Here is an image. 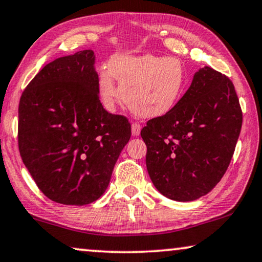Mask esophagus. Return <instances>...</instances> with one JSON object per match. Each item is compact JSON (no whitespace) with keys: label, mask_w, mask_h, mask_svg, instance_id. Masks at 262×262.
Instances as JSON below:
<instances>
[{"label":"esophagus","mask_w":262,"mask_h":262,"mask_svg":"<svg viewBox=\"0 0 262 262\" xmlns=\"http://www.w3.org/2000/svg\"><path fill=\"white\" fill-rule=\"evenodd\" d=\"M141 132V124L139 123V122H133L132 123V134L134 135V137H138L139 134H140Z\"/></svg>","instance_id":"1"}]
</instances>
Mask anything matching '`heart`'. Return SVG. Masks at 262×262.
Here are the masks:
<instances>
[{
	"label": "heart",
	"instance_id": "obj_1",
	"mask_svg": "<svg viewBox=\"0 0 262 262\" xmlns=\"http://www.w3.org/2000/svg\"><path fill=\"white\" fill-rule=\"evenodd\" d=\"M122 99L135 115L145 118L165 115L179 103L186 85V71L176 57L153 55H121L110 62V73L99 75V93L103 102L113 107Z\"/></svg>",
	"mask_w": 262,
	"mask_h": 262
}]
</instances>
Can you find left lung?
Masks as SVG:
<instances>
[{"label":"left lung","mask_w":262,"mask_h":262,"mask_svg":"<svg viewBox=\"0 0 262 262\" xmlns=\"http://www.w3.org/2000/svg\"><path fill=\"white\" fill-rule=\"evenodd\" d=\"M242 110L228 76L205 67L169 113L147 121L146 166L164 196L193 201L214 188L231 162Z\"/></svg>","instance_id":"8db88e82"}]
</instances>
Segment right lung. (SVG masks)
<instances>
[{
	"label": "right lung",
	"mask_w": 262,
	"mask_h": 262,
	"mask_svg": "<svg viewBox=\"0 0 262 262\" xmlns=\"http://www.w3.org/2000/svg\"><path fill=\"white\" fill-rule=\"evenodd\" d=\"M92 50L45 66L24 90L17 145L37 187L50 200L82 206L98 200L132 135L123 115L104 109Z\"/></svg>",
	"instance_id": "obj_1"
}]
</instances>
